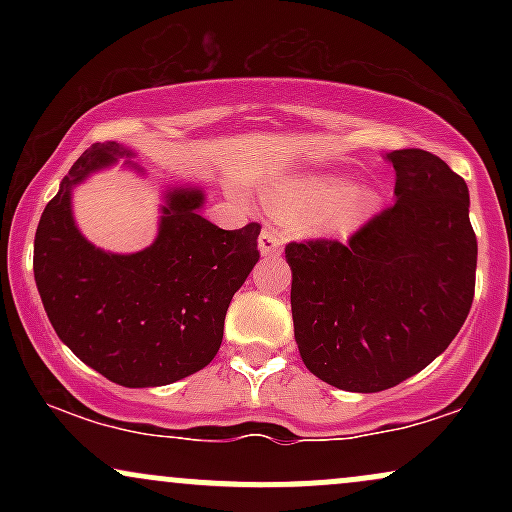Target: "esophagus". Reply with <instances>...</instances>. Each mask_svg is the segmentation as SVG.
Returning a JSON list of instances; mask_svg holds the SVG:
<instances>
[{"instance_id": "esophagus-1", "label": "esophagus", "mask_w": 512, "mask_h": 512, "mask_svg": "<svg viewBox=\"0 0 512 512\" xmlns=\"http://www.w3.org/2000/svg\"><path fill=\"white\" fill-rule=\"evenodd\" d=\"M284 250V238L274 231V228H264L260 233V252L264 257H274Z\"/></svg>"}]
</instances>
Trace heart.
Masks as SVG:
<instances>
[{
  "label": "heart",
  "mask_w": 512,
  "mask_h": 512,
  "mask_svg": "<svg viewBox=\"0 0 512 512\" xmlns=\"http://www.w3.org/2000/svg\"><path fill=\"white\" fill-rule=\"evenodd\" d=\"M272 207L286 219L313 216L317 233H349L373 214L378 195L373 190H351L342 175H303L272 192Z\"/></svg>",
  "instance_id": "obj_1"
}]
</instances>
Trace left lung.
I'll return each mask as SVG.
<instances>
[{"mask_svg": "<svg viewBox=\"0 0 512 512\" xmlns=\"http://www.w3.org/2000/svg\"><path fill=\"white\" fill-rule=\"evenodd\" d=\"M395 204L346 243L286 245L293 334L305 368L346 392L424 370L467 320L477 276L469 190L424 149L387 154Z\"/></svg>", "mask_w": 512, "mask_h": 512, "instance_id": "obj_1", "label": "left lung"}]
</instances>
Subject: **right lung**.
Returning <instances> with one entry per match:
<instances>
[{
  "label": "right lung",
  "mask_w": 512,
  "mask_h": 512,
  "mask_svg": "<svg viewBox=\"0 0 512 512\" xmlns=\"http://www.w3.org/2000/svg\"><path fill=\"white\" fill-rule=\"evenodd\" d=\"M122 156L132 151L93 144L64 175L35 231V286L57 337L86 366L125 387L170 385L219 351L233 293L260 260V223L223 231L199 214L202 190L175 187L149 248H96L76 228L72 190Z\"/></svg>",
  "instance_id": "1"
}]
</instances>
